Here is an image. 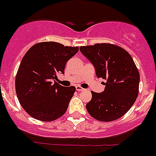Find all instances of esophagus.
<instances>
[{
	"label": "esophagus",
	"mask_w": 156,
	"mask_h": 156,
	"mask_svg": "<svg viewBox=\"0 0 156 156\" xmlns=\"http://www.w3.org/2000/svg\"><path fill=\"white\" fill-rule=\"evenodd\" d=\"M76 90H78V91H83V90H85L84 89L82 88V87H81V86H76Z\"/></svg>",
	"instance_id": "obj_1"
}]
</instances>
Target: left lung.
I'll return each mask as SVG.
<instances>
[{"label": "left lung", "mask_w": 156, "mask_h": 156, "mask_svg": "<svg viewBox=\"0 0 156 156\" xmlns=\"http://www.w3.org/2000/svg\"><path fill=\"white\" fill-rule=\"evenodd\" d=\"M80 51L95 68L98 78L107 82L102 93L92 91L86 109L96 120L109 122L126 113L136 100L140 74L128 52L111 44L80 47Z\"/></svg>", "instance_id": "1"}]
</instances>
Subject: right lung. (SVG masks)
<instances>
[{
  "label": "right lung",
  "mask_w": 156,
  "mask_h": 156,
  "mask_svg": "<svg viewBox=\"0 0 156 156\" xmlns=\"http://www.w3.org/2000/svg\"><path fill=\"white\" fill-rule=\"evenodd\" d=\"M78 51V47L42 42L26 52L15 86L18 100L27 114L36 120L52 121L66 112L75 87H65L53 81L57 74H64L67 61Z\"/></svg>",
  "instance_id": "add662e5"
}]
</instances>
